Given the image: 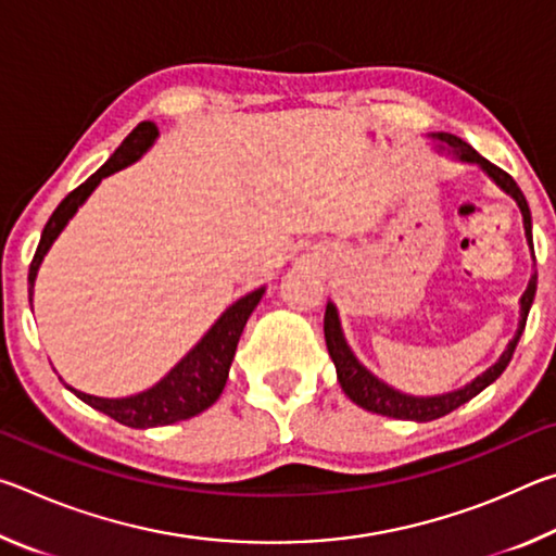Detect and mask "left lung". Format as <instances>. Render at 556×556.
<instances>
[{
    "mask_svg": "<svg viewBox=\"0 0 556 556\" xmlns=\"http://www.w3.org/2000/svg\"><path fill=\"white\" fill-rule=\"evenodd\" d=\"M431 137L439 139L441 144H446L448 154H454L456 159H460V162L481 166L483 172L491 176L493 181L501 186L507 195H513L515 203L520 205L522 223H525V238H527V244H530L532 257H534L530 205H527L520 186L515 184V178L507 172H503V168H497L495 164L488 162V159H483L473 147L466 144L464 139H458L454 135H446V131H439V135H431ZM446 147H441V149H446ZM534 291H538V275H532L530 285H527L525 294L520 299V326H517V333H515L513 341L507 343L505 353L501 355V361L491 365V368H488L483 375H478L473 382H468L466 388L446 392V394H434V397H414V394H404V392L394 390V388H390V384H384L382 380L375 378V375L368 368H363V365L357 363V357L353 355L351 348H348V343H345L343 331H341V321H338L336 306L331 304V301H328L326 316H324V333H326L328 355H331V361L336 365L338 382H341L343 392L357 404V407L375 412V414H382V417L409 419V421H431V419L446 417L448 412H454L456 407H460V404L473 400L478 392H483L488 384L501 378L503 370L507 368V363H510L513 353H515L517 341H520V336L525 331V321H527V314H530V306L534 301Z\"/></svg>",
    "mask_w": 556,
    "mask_h": 556,
    "instance_id": "left-lung-1",
    "label": "left lung"
}]
</instances>
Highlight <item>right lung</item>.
<instances>
[{"label": "right lung", "mask_w": 556, "mask_h": 556, "mask_svg": "<svg viewBox=\"0 0 556 556\" xmlns=\"http://www.w3.org/2000/svg\"><path fill=\"white\" fill-rule=\"evenodd\" d=\"M159 129L154 122H139V125L129 131L125 142H122L115 154H112L105 164H102L96 174H92L86 184H80L75 191H71L65 199L59 203V208L46 223L41 232V242L36 248V255L29 267V299L34 294V281L36 271H39L43 255L49 252L53 240L59 238L61 230L68 225V220L80 208L83 203L88 201V195L96 191L102 178L119 172L129 164H135L139 156H142L149 147L154 144ZM262 294H265V287H260L242 299L235 301L223 312V316L211 326V331L205 333L191 353L181 357V363H176L172 372L166 375L164 380H159L154 388H149L139 394H131V397H119V400H108V397H96V394H86L68 388L75 397H80L92 409L108 414L119 425L131 427V429H149V427H166L174 425V421L191 419L203 409H208L211 404L220 397L225 388V380H228V370L235 355V348L242 336V328L248 324L250 314L255 312L260 304Z\"/></svg>", "instance_id": "add662e5"}]
</instances>
